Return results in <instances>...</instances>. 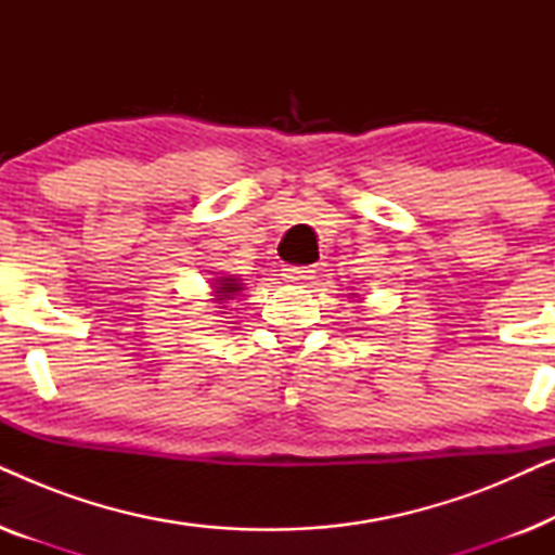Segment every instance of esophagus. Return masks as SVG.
<instances>
[{"mask_svg": "<svg viewBox=\"0 0 555 555\" xmlns=\"http://www.w3.org/2000/svg\"><path fill=\"white\" fill-rule=\"evenodd\" d=\"M283 278L287 283H308V280L315 278V268L313 264H287Z\"/></svg>", "mask_w": 555, "mask_h": 555, "instance_id": "obj_1", "label": "esophagus"}]
</instances>
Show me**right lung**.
Returning a JSON list of instances; mask_svg holds the SVG:
<instances>
[{
	"label": "right lung",
	"instance_id": "1",
	"mask_svg": "<svg viewBox=\"0 0 555 555\" xmlns=\"http://www.w3.org/2000/svg\"><path fill=\"white\" fill-rule=\"evenodd\" d=\"M242 291L240 283L234 278H224V280H217V300H224V298H232V293Z\"/></svg>",
	"mask_w": 555,
	"mask_h": 555
}]
</instances>
